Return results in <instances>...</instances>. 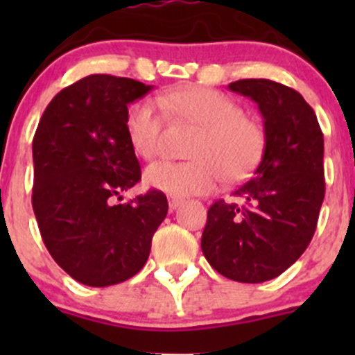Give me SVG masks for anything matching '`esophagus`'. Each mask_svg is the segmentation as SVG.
I'll return each instance as SVG.
<instances>
[{
    "mask_svg": "<svg viewBox=\"0 0 355 355\" xmlns=\"http://www.w3.org/2000/svg\"><path fill=\"white\" fill-rule=\"evenodd\" d=\"M182 202H184V200L178 199V198H170V199H168V204H170V209L171 211L178 209V207L182 206Z\"/></svg>",
    "mask_w": 355,
    "mask_h": 355,
    "instance_id": "obj_1",
    "label": "esophagus"
}]
</instances>
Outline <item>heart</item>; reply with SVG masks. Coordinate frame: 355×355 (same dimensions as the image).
Wrapping results in <instances>:
<instances>
[{
  "mask_svg": "<svg viewBox=\"0 0 355 355\" xmlns=\"http://www.w3.org/2000/svg\"><path fill=\"white\" fill-rule=\"evenodd\" d=\"M139 99L125 113V134L137 156L151 159L159 153L163 111L199 128L191 148L192 161H156L144 171L149 189L173 198L214 191L221 182H239L256 168L263 156L264 132L244 110L223 92L187 85L157 98Z\"/></svg>",
  "mask_w": 355,
  "mask_h": 355,
  "instance_id": "obj_1",
  "label": "heart"
}]
</instances>
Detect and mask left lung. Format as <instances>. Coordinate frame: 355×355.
I'll return each mask as SVG.
<instances>
[{
	"label": "left lung",
	"instance_id": "left-lung-1",
	"mask_svg": "<svg viewBox=\"0 0 355 355\" xmlns=\"http://www.w3.org/2000/svg\"><path fill=\"white\" fill-rule=\"evenodd\" d=\"M228 89L257 105L264 151L235 200L209 207L200 247L220 275L261 284L292 266L316 230L324 199L323 132L314 110L287 85L244 78Z\"/></svg>",
	"mask_w": 355,
	"mask_h": 355
}]
</instances>
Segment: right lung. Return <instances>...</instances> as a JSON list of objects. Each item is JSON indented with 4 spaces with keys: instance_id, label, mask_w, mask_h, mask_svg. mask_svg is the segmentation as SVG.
Segmentation results:
<instances>
[{
    "instance_id": "1",
    "label": "right lung",
    "mask_w": 355,
    "mask_h": 355,
    "mask_svg": "<svg viewBox=\"0 0 355 355\" xmlns=\"http://www.w3.org/2000/svg\"><path fill=\"white\" fill-rule=\"evenodd\" d=\"M151 89L106 73L80 78L53 98L32 141V207L41 237L58 266L89 287L137 275L168 213L159 191L116 204L141 180L125 113Z\"/></svg>"
}]
</instances>
